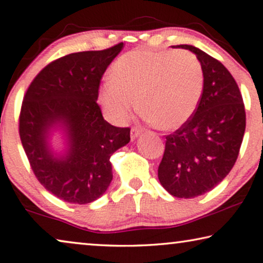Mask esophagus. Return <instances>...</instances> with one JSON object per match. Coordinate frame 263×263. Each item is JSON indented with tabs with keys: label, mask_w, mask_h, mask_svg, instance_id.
<instances>
[{
	"label": "esophagus",
	"mask_w": 263,
	"mask_h": 263,
	"mask_svg": "<svg viewBox=\"0 0 263 263\" xmlns=\"http://www.w3.org/2000/svg\"><path fill=\"white\" fill-rule=\"evenodd\" d=\"M141 132H143V128H141V127H137V126H133V127L131 128V139H132V140L136 139L137 137H138Z\"/></svg>",
	"instance_id": "obj_1"
}]
</instances>
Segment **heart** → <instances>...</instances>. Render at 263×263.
Instances as JSON below:
<instances>
[{
  "label": "heart",
  "instance_id": "obj_1",
  "mask_svg": "<svg viewBox=\"0 0 263 263\" xmlns=\"http://www.w3.org/2000/svg\"><path fill=\"white\" fill-rule=\"evenodd\" d=\"M99 101L107 116L123 123L137 105L161 130L182 126L197 110L203 73L198 58L189 51L138 49L115 62Z\"/></svg>",
  "mask_w": 263,
  "mask_h": 263
}]
</instances>
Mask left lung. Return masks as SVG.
I'll use <instances>...</instances> for the list:
<instances>
[{
    "instance_id": "8db88e82",
    "label": "left lung",
    "mask_w": 263,
    "mask_h": 263,
    "mask_svg": "<svg viewBox=\"0 0 263 263\" xmlns=\"http://www.w3.org/2000/svg\"><path fill=\"white\" fill-rule=\"evenodd\" d=\"M173 48L195 53L203 87L193 116L166 136L158 178L173 197L191 199L213 190L231 172L243 139L246 112L239 86L221 62L193 45Z\"/></svg>"
}]
</instances>
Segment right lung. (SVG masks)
I'll list each match as a JSON object with an SVG mask.
<instances>
[{"label":"right lung","mask_w":263,"mask_h":263,"mask_svg":"<svg viewBox=\"0 0 263 263\" xmlns=\"http://www.w3.org/2000/svg\"><path fill=\"white\" fill-rule=\"evenodd\" d=\"M123 48L118 43L57 58L24 95L18 124L24 152L37 180L63 201L84 205L103 195L112 180L111 156L130 141V127L107 123L97 104L103 74ZM56 124L68 137L62 157L53 156L47 145Z\"/></svg>","instance_id":"obj_1"}]
</instances>
